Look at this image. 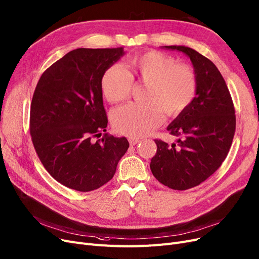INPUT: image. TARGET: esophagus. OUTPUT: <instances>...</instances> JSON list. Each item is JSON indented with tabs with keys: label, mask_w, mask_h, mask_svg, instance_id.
I'll list each match as a JSON object with an SVG mask.
<instances>
[{
	"label": "esophagus",
	"mask_w": 259,
	"mask_h": 259,
	"mask_svg": "<svg viewBox=\"0 0 259 259\" xmlns=\"http://www.w3.org/2000/svg\"><path fill=\"white\" fill-rule=\"evenodd\" d=\"M128 141H130L131 146H135V144H137L138 142H140V139H139V138H130Z\"/></svg>",
	"instance_id": "34e87169"
}]
</instances>
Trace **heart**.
Returning <instances> with one entry per match:
<instances>
[{
  "instance_id": "1",
  "label": "heart",
  "mask_w": 259,
  "mask_h": 259,
  "mask_svg": "<svg viewBox=\"0 0 259 259\" xmlns=\"http://www.w3.org/2000/svg\"><path fill=\"white\" fill-rule=\"evenodd\" d=\"M126 73L119 66L109 67L102 76L101 88L112 104L125 101L133 81L146 84L143 103H131L112 116L115 130L128 137H141L158 127L167 116L180 115L193 102L198 92V76L192 67L178 63L173 56L148 51L127 60Z\"/></svg>"
}]
</instances>
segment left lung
Returning a JSON list of instances; mask_svg holds the SVG:
<instances>
[{
	"label": "left lung",
	"instance_id": "1",
	"mask_svg": "<svg viewBox=\"0 0 259 259\" xmlns=\"http://www.w3.org/2000/svg\"><path fill=\"white\" fill-rule=\"evenodd\" d=\"M190 57L198 76L193 102L170 125L179 137L171 146L155 139L157 152L150 168L156 180L174 190L199 186L212 175L230 152L236 130L235 107L225 80L211 60L183 46H165Z\"/></svg>",
	"mask_w": 259,
	"mask_h": 259
}]
</instances>
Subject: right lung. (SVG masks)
<instances>
[{
    "label": "right lung",
    "instance_id": "right-lung-1",
    "mask_svg": "<svg viewBox=\"0 0 259 259\" xmlns=\"http://www.w3.org/2000/svg\"><path fill=\"white\" fill-rule=\"evenodd\" d=\"M124 49H76L38 80L29 113L35 151L51 177L87 192L109 182L127 151L125 137L106 132L101 79Z\"/></svg>",
    "mask_w": 259,
    "mask_h": 259
}]
</instances>
